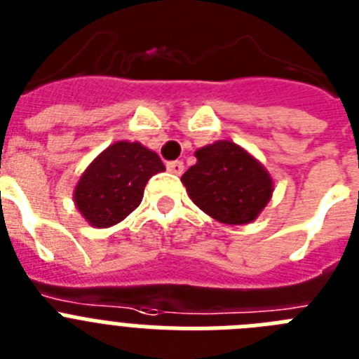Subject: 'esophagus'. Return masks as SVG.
Masks as SVG:
<instances>
[{
  "mask_svg": "<svg viewBox=\"0 0 359 359\" xmlns=\"http://www.w3.org/2000/svg\"><path fill=\"white\" fill-rule=\"evenodd\" d=\"M168 171H170V173H173V175H182V173H184V164L180 161L168 162Z\"/></svg>",
  "mask_w": 359,
  "mask_h": 359,
  "instance_id": "34e87169",
  "label": "esophagus"
}]
</instances>
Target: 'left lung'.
Segmentation results:
<instances>
[{
    "instance_id": "8db88e82",
    "label": "left lung",
    "mask_w": 359,
    "mask_h": 359,
    "mask_svg": "<svg viewBox=\"0 0 359 359\" xmlns=\"http://www.w3.org/2000/svg\"><path fill=\"white\" fill-rule=\"evenodd\" d=\"M195 157L197 164L180 179L193 204L227 226H244L260 217L274 182L258 158L227 139L198 148Z\"/></svg>"
}]
</instances>
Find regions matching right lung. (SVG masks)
<instances>
[{"instance_id": "1", "label": "right lung", "mask_w": 359, "mask_h": 359, "mask_svg": "<svg viewBox=\"0 0 359 359\" xmlns=\"http://www.w3.org/2000/svg\"><path fill=\"white\" fill-rule=\"evenodd\" d=\"M164 170L158 155L141 142H114L77 180L76 208L92 227L115 226L141 204L148 180Z\"/></svg>"}]
</instances>
